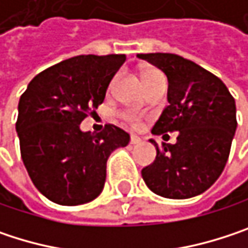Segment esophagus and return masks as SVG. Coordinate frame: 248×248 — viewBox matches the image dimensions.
Segmentation results:
<instances>
[{
	"mask_svg": "<svg viewBox=\"0 0 248 248\" xmlns=\"http://www.w3.org/2000/svg\"><path fill=\"white\" fill-rule=\"evenodd\" d=\"M142 142V139L139 138V136H136V135H132L130 136V143L132 145H138V143H140Z\"/></svg>",
	"mask_w": 248,
	"mask_h": 248,
	"instance_id": "obj_1",
	"label": "esophagus"
}]
</instances>
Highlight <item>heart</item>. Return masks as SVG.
<instances>
[{
    "instance_id": "1",
    "label": "heart",
    "mask_w": 248,
    "mask_h": 248,
    "mask_svg": "<svg viewBox=\"0 0 248 248\" xmlns=\"http://www.w3.org/2000/svg\"><path fill=\"white\" fill-rule=\"evenodd\" d=\"M142 77H143L145 86H146L148 89H149L154 83H156V81H159V80L164 78L162 73H161L159 70H156V69H148V70H145V72L142 73ZM113 84H115V80L110 83V89L113 87ZM124 121H127L129 124H133V126H138V124H140V121H142L140 115H138V113H135V112H126V113H124Z\"/></svg>"
}]
</instances>
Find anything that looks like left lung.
<instances>
[{
	"label": "left lung",
	"instance_id": "left-lung-1",
	"mask_svg": "<svg viewBox=\"0 0 248 248\" xmlns=\"http://www.w3.org/2000/svg\"><path fill=\"white\" fill-rule=\"evenodd\" d=\"M168 77V106L154 135L178 132L176 143L156 148L142 178L156 195L186 200L207 191L223 172L237 129L235 100L223 81L197 63L171 53L138 54Z\"/></svg>",
	"mask_w": 248,
	"mask_h": 248
}]
</instances>
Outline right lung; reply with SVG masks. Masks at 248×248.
Segmentation results:
<instances>
[{
    "label": "right lung",
    "mask_w": 248,
    "mask_h": 248,
    "mask_svg": "<svg viewBox=\"0 0 248 248\" xmlns=\"http://www.w3.org/2000/svg\"><path fill=\"white\" fill-rule=\"evenodd\" d=\"M124 60V54L76 56L38 73L21 94L16 124L21 158L50 201H93L105 186L108 158L129 143V133L115 124L99 133L80 130L81 121L103 103Z\"/></svg>",
    "instance_id": "right-lung-1"
}]
</instances>
